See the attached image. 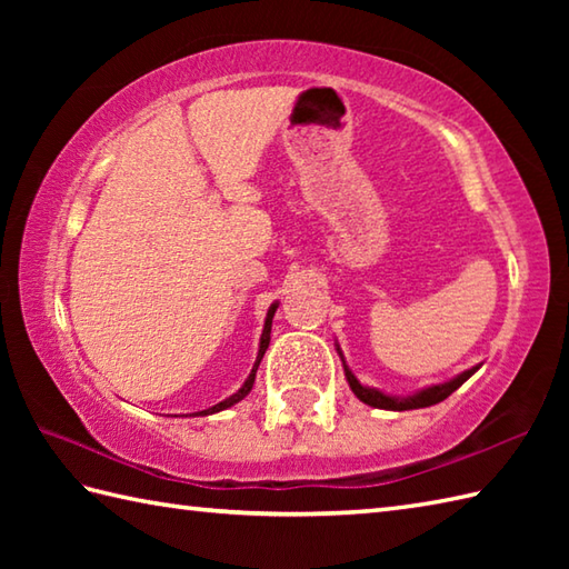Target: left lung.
Segmentation results:
<instances>
[{"mask_svg": "<svg viewBox=\"0 0 569 569\" xmlns=\"http://www.w3.org/2000/svg\"><path fill=\"white\" fill-rule=\"evenodd\" d=\"M337 355H340V359H342V367H345V377L349 381V389L355 391V396L359 398V401L371 406V408H383V410H413V408H428V406L440 403V401H445L447 396L455 393L459 386H462L471 377V373L479 369V367H471V369H467L462 373H457L455 379L445 381V383L428 386V389H420L413 396H389V393H383L379 389H371V386L359 383V379L355 377L352 369L347 367V361H345V357L340 352V347H337Z\"/></svg>", "mask_w": 569, "mask_h": 569, "instance_id": "1", "label": "left lung"}]
</instances>
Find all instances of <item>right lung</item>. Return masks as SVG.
Masks as SVG:
<instances>
[{
    "mask_svg": "<svg viewBox=\"0 0 569 569\" xmlns=\"http://www.w3.org/2000/svg\"><path fill=\"white\" fill-rule=\"evenodd\" d=\"M276 308H278V303H273V306L269 308V312H266L263 332H261V342H259V355H257V361H253V367H251V373L247 377V381L241 383V389H239L237 393L229 396V398H224V401H220L217 406H212V408H204V410H198V413H192V416H212V413H220V410H224V408H232L234 403H239L241 398H244V396L251 391L253 379H257V369H259L261 359H263V355H266V349H269V342H271V322H273V312H276Z\"/></svg>",
    "mask_w": 569,
    "mask_h": 569,
    "instance_id": "obj_1",
    "label": "right lung"
}]
</instances>
